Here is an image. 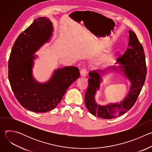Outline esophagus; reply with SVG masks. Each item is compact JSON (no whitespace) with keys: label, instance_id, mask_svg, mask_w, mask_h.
<instances>
[{"label":"esophagus","instance_id":"1","mask_svg":"<svg viewBox=\"0 0 152 152\" xmlns=\"http://www.w3.org/2000/svg\"><path fill=\"white\" fill-rule=\"evenodd\" d=\"M80 76H82V77H85L86 75V70L85 69H82L80 72Z\"/></svg>","mask_w":152,"mask_h":152}]
</instances>
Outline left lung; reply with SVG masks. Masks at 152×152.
I'll return each instance as SVG.
<instances>
[{
    "instance_id": "8db88e82",
    "label": "left lung",
    "mask_w": 152,
    "mask_h": 152,
    "mask_svg": "<svg viewBox=\"0 0 152 152\" xmlns=\"http://www.w3.org/2000/svg\"><path fill=\"white\" fill-rule=\"evenodd\" d=\"M129 34L128 48L116 62L120 64V66H113L104 70H94L89 73L90 79L88 80V86L85 96V103L90 113L95 116L111 119L124 114L134 105L141 91L147 74L144 49L136 34L131 30ZM107 69L118 72L121 71L132 84L128 94L122 101L100 105L96 102L95 96L102 80L101 74H103Z\"/></svg>"
}]
</instances>
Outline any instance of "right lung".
Segmentation results:
<instances>
[{
    "label": "right lung",
    "instance_id": "add662e5",
    "mask_svg": "<svg viewBox=\"0 0 152 152\" xmlns=\"http://www.w3.org/2000/svg\"><path fill=\"white\" fill-rule=\"evenodd\" d=\"M53 27L49 19L35 20L20 34L12 46L8 61V79L20 104L28 110L43 113L53 110L69 86L79 77V69L67 66L58 68L49 80L38 82L32 75L34 55L52 36Z\"/></svg>",
    "mask_w": 152,
    "mask_h": 152
}]
</instances>
